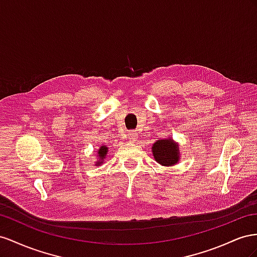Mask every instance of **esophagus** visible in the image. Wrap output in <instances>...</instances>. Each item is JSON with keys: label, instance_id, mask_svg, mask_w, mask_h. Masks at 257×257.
Returning a JSON list of instances; mask_svg holds the SVG:
<instances>
[{"label": "esophagus", "instance_id": "34e87169", "mask_svg": "<svg viewBox=\"0 0 257 257\" xmlns=\"http://www.w3.org/2000/svg\"><path fill=\"white\" fill-rule=\"evenodd\" d=\"M127 137H128L130 142H135V141L138 140V134H137V131H129Z\"/></svg>", "mask_w": 257, "mask_h": 257}]
</instances>
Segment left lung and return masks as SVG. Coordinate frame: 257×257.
I'll return each mask as SVG.
<instances>
[{"label":"left lung","instance_id":"obj_1","mask_svg":"<svg viewBox=\"0 0 257 257\" xmlns=\"http://www.w3.org/2000/svg\"><path fill=\"white\" fill-rule=\"evenodd\" d=\"M152 152L154 158L161 166H174L180 160L179 146L171 138L156 141L152 146Z\"/></svg>","mask_w":257,"mask_h":257}]
</instances>
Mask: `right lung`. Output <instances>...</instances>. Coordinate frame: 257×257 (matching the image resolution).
<instances>
[{"mask_svg":"<svg viewBox=\"0 0 257 257\" xmlns=\"http://www.w3.org/2000/svg\"><path fill=\"white\" fill-rule=\"evenodd\" d=\"M106 153H107V148H106V146H105V145L100 146L99 151H98V153H97V155H98V161L96 163V166H100V165L102 164V161H103V159L105 158Z\"/></svg>","mask_w":257,"mask_h":257,"instance_id":"1","label":"right lung"}]
</instances>
